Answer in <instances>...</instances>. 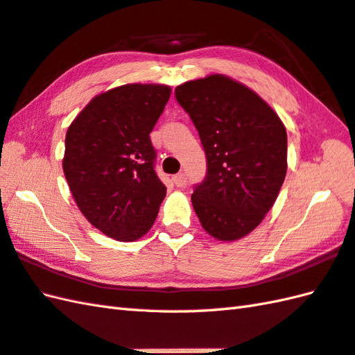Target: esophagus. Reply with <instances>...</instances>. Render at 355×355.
<instances>
[{
    "instance_id": "1",
    "label": "esophagus",
    "mask_w": 355,
    "mask_h": 355,
    "mask_svg": "<svg viewBox=\"0 0 355 355\" xmlns=\"http://www.w3.org/2000/svg\"><path fill=\"white\" fill-rule=\"evenodd\" d=\"M172 180H173V183H175V186H177V187H184V186H186V182H187L186 173H183V172L177 173V175L173 177Z\"/></svg>"
}]
</instances>
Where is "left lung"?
<instances>
[{
	"label": "left lung",
	"mask_w": 355,
	"mask_h": 355,
	"mask_svg": "<svg viewBox=\"0 0 355 355\" xmlns=\"http://www.w3.org/2000/svg\"><path fill=\"white\" fill-rule=\"evenodd\" d=\"M197 128L207 175L192 206L210 236L236 241L273 207L286 173V131L275 110L253 89L224 74L175 88Z\"/></svg>",
	"instance_id": "left-lung-1"
}]
</instances>
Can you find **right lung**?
I'll return each mask as SVG.
<instances>
[{
  "instance_id": "add662e5",
  "label": "right lung",
  "mask_w": 355,
  "mask_h": 355,
  "mask_svg": "<svg viewBox=\"0 0 355 355\" xmlns=\"http://www.w3.org/2000/svg\"><path fill=\"white\" fill-rule=\"evenodd\" d=\"M171 92L160 84L111 88L67 130L62 168L73 198L88 223L116 241L146 235L164 200L149 134Z\"/></svg>"
}]
</instances>
